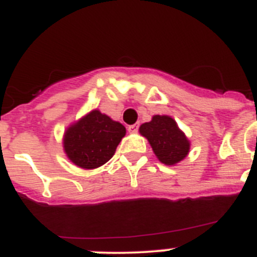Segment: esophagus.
Returning a JSON list of instances; mask_svg holds the SVG:
<instances>
[{"mask_svg": "<svg viewBox=\"0 0 257 257\" xmlns=\"http://www.w3.org/2000/svg\"><path fill=\"white\" fill-rule=\"evenodd\" d=\"M127 130H128V133H133V134H135V133H138V131H139V124H131V126H128V128H127Z\"/></svg>", "mask_w": 257, "mask_h": 257, "instance_id": "34e87169", "label": "esophagus"}]
</instances>
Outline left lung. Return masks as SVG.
<instances>
[{
  "mask_svg": "<svg viewBox=\"0 0 257 257\" xmlns=\"http://www.w3.org/2000/svg\"><path fill=\"white\" fill-rule=\"evenodd\" d=\"M140 134L148 139L157 158L165 165L180 162L189 152V142L169 115H154L151 122L140 126Z\"/></svg>",
  "mask_w": 257,
  "mask_h": 257,
  "instance_id": "1",
  "label": "left lung"
}]
</instances>
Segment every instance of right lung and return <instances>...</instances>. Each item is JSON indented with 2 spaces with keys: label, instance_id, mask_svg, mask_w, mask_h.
I'll return each mask as SVG.
<instances>
[{
  "label": "right lung",
  "instance_id": "right-lung-1",
  "mask_svg": "<svg viewBox=\"0 0 257 257\" xmlns=\"http://www.w3.org/2000/svg\"><path fill=\"white\" fill-rule=\"evenodd\" d=\"M126 128L99 110H92L72 124L64 136V151L74 165L82 169H96L108 162Z\"/></svg>",
  "mask_w": 257,
  "mask_h": 257
}]
</instances>
